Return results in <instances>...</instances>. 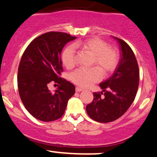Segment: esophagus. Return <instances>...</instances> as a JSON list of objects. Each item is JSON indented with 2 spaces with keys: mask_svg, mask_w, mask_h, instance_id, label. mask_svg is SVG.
<instances>
[{
  "mask_svg": "<svg viewBox=\"0 0 157 157\" xmlns=\"http://www.w3.org/2000/svg\"><path fill=\"white\" fill-rule=\"evenodd\" d=\"M83 90V89H82V88H80V87H76V92H81V91Z\"/></svg>",
  "mask_w": 157,
  "mask_h": 157,
  "instance_id": "1",
  "label": "esophagus"
}]
</instances>
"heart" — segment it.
<instances>
[{"instance_id":"b5f03b06","label":"heart","mask_w":157,"mask_h":157,"mask_svg":"<svg viewBox=\"0 0 157 157\" xmlns=\"http://www.w3.org/2000/svg\"><path fill=\"white\" fill-rule=\"evenodd\" d=\"M75 48H80L92 55L90 65L97 67L78 68L70 75L72 82L80 87H88L94 82L101 80L102 73L106 76L113 73L118 67L119 54L115 48L109 47L107 42L94 37L76 42L68 45L62 53V62L67 68H71L75 65Z\"/></svg>"}]
</instances>
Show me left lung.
<instances>
[{"instance_id": "obj_1", "label": "left lung", "mask_w": 157, "mask_h": 157, "mask_svg": "<svg viewBox=\"0 0 157 157\" xmlns=\"http://www.w3.org/2000/svg\"><path fill=\"white\" fill-rule=\"evenodd\" d=\"M115 39L121 51L118 68L110 78L100 84L104 93L94 92L92 102L86 106L89 116L101 123L113 121L124 114L133 102L139 87V69L135 54L124 41Z\"/></svg>"}]
</instances>
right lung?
Wrapping results in <instances>:
<instances>
[{"label":"right lung","instance_id":"right-lung-1","mask_svg":"<svg viewBox=\"0 0 157 157\" xmlns=\"http://www.w3.org/2000/svg\"><path fill=\"white\" fill-rule=\"evenodd\" d=\"M66 33L51 31L31 42L21 59L18 71V93L25 107L34 118L52 121L63 116L75 86L61 77V52L66 43L75 39ZM50 82L59 86L52 93Z\"/></svg>","mask_w":157,"mask_h":157}]
</instances>
